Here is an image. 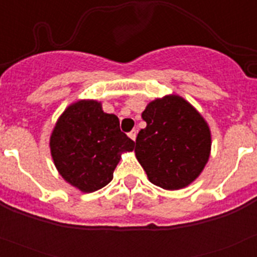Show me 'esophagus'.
<instances>
[{"label":"esophagus","instance_id":"esophagus-1","mask_svg":"<svg viewBox=\"0 0 257 257\" xmlns=\"http://www.w3.org/2000/svg\"><path fill=\"white\" fill-rule=\"evenodd\" d=\"M136 134H138V133H136V130H133L130 134H128V136H130V139H133L134 142H135V139H136Z\"/></svg>","mask_w":257,"mask_h":257}]
</instances>
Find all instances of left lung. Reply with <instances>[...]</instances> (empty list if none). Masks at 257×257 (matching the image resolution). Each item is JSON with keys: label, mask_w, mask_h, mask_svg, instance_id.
I'll use <instances>...</instances> for the list:
<instances>
[{"label": "left lung", "mask_w": 257, "mask_h": 257, "mask_svg": "<svg viewBox=\"0 0 257 257\" xmlns=\"http://www.w3.org/2000/svg\"><path fill=\"white\" fill-rule=\"evenodd\" d=\"M136 158L157 187L176 190L198 178L207 163L211 134L201 114L176 95L156 99L142 114Z\"/></svg>", "instance_id": "1"}]
</instances>
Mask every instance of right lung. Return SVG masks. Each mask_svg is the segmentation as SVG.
<instances>
[{"label":"right lung","instance_id":"1","mask_svg":"<svg viewBox=\"0 0 257 257\" xmlns=\"http://www.w3.org/2000/svg\"><path fill=\"white\" fill-rule=\"evenodd\" d=\"M134 145L119 128L117 115L104 113L95 100H79L68 106L50 138L59 174L85 193L110 183L119 154L134 151Z\"/></svg>","mask_w":257,"mask_h":257}]
</instances>
